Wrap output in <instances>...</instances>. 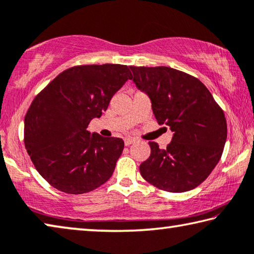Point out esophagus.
Wrapping results in <instances>:
<instances>
[{
	"mask_svg": "<svg viewBox=\"0 0 254 254\" xmlns=\"http://www.w3.org/2000/svg\"><path fill=\"white\" fill-rule=\"evenodd\" d=\"M133 142H135V139L134 138H127L124 140V143H126V146H130Z\"/></svg>",
	"mask_w": 254,
	"mask_h": 254,
	"instance_id": "34e87169",
	"label": "esophagus"
}]
</instances>
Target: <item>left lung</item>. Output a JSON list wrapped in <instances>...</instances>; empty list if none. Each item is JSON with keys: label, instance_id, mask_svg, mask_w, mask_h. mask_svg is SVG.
<instances>
[{"label": "left lung", "instance_id": "obj_1", "mask_svg": "<svg viewBox=\"0 0 254 254\" xmlns=\"http://www.w3.org/2000/svg\"><path fill=\"white\" fill-rule=\"evenodd\" d=\"M135 87L146 94L159 124L173 138L166 149L149 142L151 152L140 165L142 178L167 192L198 187L218 164L227 138L224 112L207 87L168 66H130Z\"/></svg>", "mask_w": 254, "mask_h": 254}]
</instances>
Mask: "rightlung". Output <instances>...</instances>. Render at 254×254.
I'll return each mask as SVG.
<instances>
[{
	"label": "right lung",
	"instance_id": "add662e5",
	"mask_svg": "<svg viewBox=\"0 0 254 254\" xmlns=\"http://www.w3.org/2000/svg\"><path fill=\"white\" fill-rule=\"evenodd\" d=\"M128 79L130 70L121 64L73 66L36 96L25 118V146L52 187L81 194L111 178L124 141L91 134L87 127Z\"/></svg>",
	"mask_w": 254,
	"mask_h": 254
}]
</instances>
